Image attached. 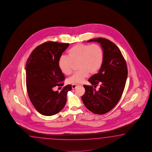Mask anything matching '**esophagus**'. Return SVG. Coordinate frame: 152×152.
<instances>
[{
	"label": "esophagus",
	"instance_id": "34e87169",
	"mask_svg": "<svg viewBox=\"0 0 152 152\" xmlns=\"http://www.w3.org/2000/svg\"><path fill=\"white\" fill-rule=\"evenodd\" d=\"M79 86V85H78V84H73L72 86V89H76L78 86Z\"/></svg>",
	"mask_w": 152,
	"mask_h": 152
}]
</instances>
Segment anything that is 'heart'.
Returning <instances> with one entry per match:
<instances>
[{"mask_svg": "<svg viewBox=\"0 0 152 152\" xmlns=\"http://www.w3.org/2000/svg\"><path fill=\"white\" fill-rule=\"evenodd\" d=\"M104 58L102 48L98 44L75 45L68 51V57L62 56L58 61V66L64 74L72 72L73 63L78 62L79 70L68 79L71 84H80L84 82L90 73H95L102 66Z\"/></svg>", "mask_w": 152, "mask_h": 152, "instance_id": "obj_1", "label": "heart"}]
</instances>
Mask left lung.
<instances>
[{"mask_svg":"<svg viewBox=\"0 0 152 152\" xmlns=\"http://www.w3.org/2000/svg\"><path fill=\"white\" fill-rule=\"evenodd\" d=\"M93 41L100 43L104 58L98 73L88 80L92 86L84 85L86 93L82 96V100L91 112L102 115L111 110L120 100L125 89L128 70L121 51L113 42L101 37L88 41ZM98 85L100 88L96 91L94 88Z\"/></svg>","mask_w":152,"mask_h":152,"instance_id":"1","label":"left lung"}]
</instances>
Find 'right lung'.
<instances>
[{
  "label": "right lung",
  "mask_w": 152,
  "mask_h": 152,
  "mask_svg": "<svg viewBox=\"0 0 152 152\" xmlns=\"http://www.w3.org/2000/svg\"><path fill=\"white\" fill-rule=\"evenodd\" d=\"M69 43L46 42L35 48L26 64L27 93L36 110L45 116H52L61 111L66 101L72 86H64L60 93L56 86L64 85V75L58 66V61Z\"/></svg>",
  "instance_id": "obj_1"
}]
</instances>
